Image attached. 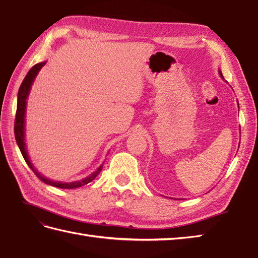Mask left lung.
<instances>
[{
  "label": "left lung",
  "mask_w": 258,
  "mask_h": 258,
  "mask_svg": "<svg viewBox=\"0 0 258 258\" xmlns=\"http://www.w3.org/2000/svg\"><path fill=\"white\" fill-rule=\"evenodd\" d=\"M220 73H221V75H222V72H221V71H220ZM222 78H223V75H222Z\"/></svg>",
  "instance_id": "left-lung-1"
}]
</instances>
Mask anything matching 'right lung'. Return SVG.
I'll list each match as a JSON object with an SVG mask.
<instances>
[{"label": "right lung", "instance_id": "1", "mask_svg": "<svg viewBox=\"0 0 258 258\" xmlns=\"http://www.w3.org/2000/svg\"><path fill=\"white\" fill-rule=\"evenodd\" d=\"M44 64H45V62L35 64L34 67H33L29 71V73L26 74V76L24 78L23 82H22V84L20 86V90H19V93H18V107H16L15 123H14V134H15L16 143H18L19 149L22 153V155H23L26 164L29 165V167L32 169V171L34 172L36 176L42 180V182H44L47 185L55 186V187H58V188L81 187V186L86 185V184H89L90 182H92V180L94 179L98 174H100V172L102 171L103 165L98 167L97 171H95L92 175H90L89 177L83 178L82 180H78V182H72V183H61V182H54V180L45 178L44 176H43V175L38 173L36 169L33 167L32 163H31L30 158H29V155H27L26 146H25V142H24V123H25L24 117H25V108H26V98H27V96H29L31 86H32L33 82H34L35 76L37 75L38 71H40L43 67H44Z\"/></svg>", "mask_w": 258, "mask_h": 258}]
</instances>
